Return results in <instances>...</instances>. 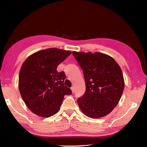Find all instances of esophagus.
<instances>
[{"mask_svg": "<svg viewBox=\"0 0 147 147\" xmlns=\"http://www.w3.org/2000/svg\"><path fill=\"white\" fill-rule=\"evenodd\" d=\"M71 91H72V92L74 93V87H71Z\"/></svg>", "mask_w": 147, "mask_h": 147, "instance_id": "obj_1", "label": "esophagus"}]
</instances>
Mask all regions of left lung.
Listing matches in <instances>:
<instances>
[{
	"label": "left lung",
	"mask_w": 147,
	"mask_h": 147,
	"mask_svg": "<svg viewBox=\"0 0 147 147\" xmlns=\"http://www.w3.org/2000/svg\"><path fill=\"white\" fill-rule=\"evenodd\" d=\"M82 69L84 94L78 99L79 107L90 118L103 117L118 104L125 87L123 73L111 56L102 53L73 51Z\"/></svg>",
	"instance_id": "obj_1"
}]
</instances>
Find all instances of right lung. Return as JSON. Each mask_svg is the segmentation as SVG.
Here are the masks:
<instances>
[{
  "label": "right lung",
  "instance_id": "obj_1",
  "mask_svg": "<svg viewBox=\"0 0 147 147\" xmlns=\"http://www.w3.org/2000/svg\"><path fill=\"white\" fill-rule=\"evenodd\" d=\"M71 51L56 48L36 51L22 64L18 76V88L27 107L41 117L57 113L64 96L72 94L63 84L66 76L56 68Z\"/></svg>",
  "mask_w": 147,
  "mask_h": 147
}]
</instances>
